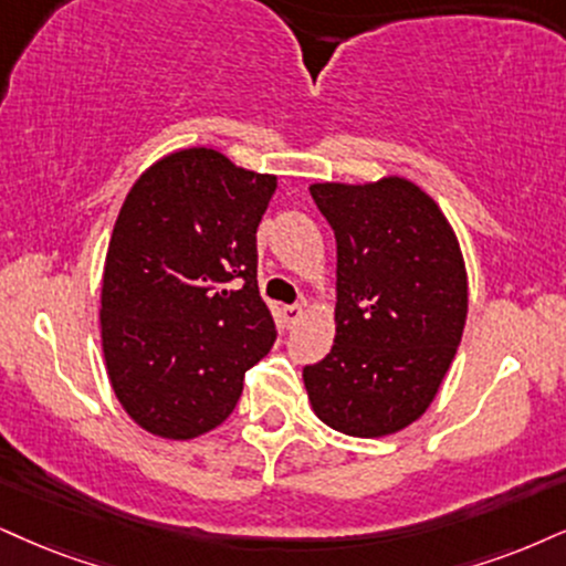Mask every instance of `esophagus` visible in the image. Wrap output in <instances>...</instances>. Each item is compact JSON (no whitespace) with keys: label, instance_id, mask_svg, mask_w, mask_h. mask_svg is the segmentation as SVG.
<instances>
[{"label":"esophagus","instance_id":"34e87169","mask_svg":"<svg viewBox=\"0 0 566 566\" xmlns=\"http://www.w3.org/2000/svg\"><path fill=\"white\" fill-rule=\"evenodd\" d=\"M302 315H304V306L302 304L283 306V317H285V323H289V325H296L298 319H302Z\"/></svg>","mask_w":566,"mask_h":566}]
</instances>
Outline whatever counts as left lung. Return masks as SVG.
Here are the masks:
<instances>
[{"mask_svg": "<svg viewBox=\"0 0 566 566\" xmlns=\"http://www.w3.org/2000/svg\"><path fill=\"white\" fill-rule=\"evenodd\" d=\"M336 233V340L304 367L315 415L346 436L380 438L424 415L467 319V272L443 212L403 178L315 184Z\"/></svg>", "mask_w": 566, "mask_h": 566, "instance_id": "1", "label": "left lung"}]
</instances>
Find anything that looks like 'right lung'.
Masks as SVG:
<instances>
[{"label": "right lung", "mask_w": 566, "mask_h": 566, "mask_svg": "<svg viewBox=\"0 0 566 566\" xmlns=\"http://www.w3.org/2000/svg\"><path fill=\"white\" fill-rule=\"evenodd\" d=\"M275 186L193 146L125 197L104 262L102 348L117 401L144 430L188 441L218 428L275 344L256 285V228Z\"/></svg>", "instance_id": "add662e5"}]
</instances>
